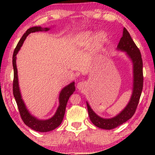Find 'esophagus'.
I'll use <instances>...</instances> for the list:
<instances>
[{"instance_id": "esophagus-1", "label": "esophagus", "mask_w": 155, "mask_h": 155, "mask_svg": "<svg viewBox=\"0 0 155 155\" xmlns=\"http://www.w3.org/2000/svg\"><path fill=\"white\" fill-rule=\"evenodd\" d=\"M77 89L79 90H82L85 87V83L84 82H79L77 83Z\"/></svg>"}]
</instances>
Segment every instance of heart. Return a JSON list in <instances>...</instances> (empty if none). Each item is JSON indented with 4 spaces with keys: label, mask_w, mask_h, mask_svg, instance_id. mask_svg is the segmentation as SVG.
<instances>
[{
    "label": "heart",
    "mask_w": 155,
    "mask_h": 155,
    "mask_svg": "<svg viewBox=\"0 0 155 155\" xmlns=\"http://www.w3.org/2000/svg\"><path fill=\"white\" fill-rule=\"evenodd\" d=\"M92 48L94 51H98L104 46L107 41V35L101 31L94 36V33L91 31H86L80 33L76 37V42L80 46H86L93 40Z\"/></svg>",
    "instance_id": "obj_1"
}]
</instances>
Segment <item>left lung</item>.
Returning <instances> with one entry per match:
<instances>
[{"label": "left lung", "instance_id": "obj_1", "mask_svg": "<svg viewBox=\"0 0 155 155\" xmlns=\"http://www.w3.org/2000/svg\"><path fill=\"white\" fill-rule=\"evenodd\" d=\"M117 50L125 52L133 64V91L130 101L122 111L111 118H103L97 115L86 101L90 119L93 124L100 128L111 130L122 124L130 119L137 109L143 89V62L139 48L131 38L129 33L123 28L122 37L117 46Z\"/></svg>", "mask_w": 155, "mask_h": 155}]
</instances>
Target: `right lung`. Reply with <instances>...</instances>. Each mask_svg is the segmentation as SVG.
Returning a JSON list of instances; mask_svg holds the SVG:
<instances>
[{
	"label": "right lung",
	"instance_id": "obj_1",
	"mask_svg": "<svg viewBox=\"0 0 155 155\" xmlns=\"http://www.w3.org/2000/svg\"><path fill=\"white\" fill-rule=\"evenodd\" d=\"M48 27L42 28L41 27H33L28 28L26 31L24 35H22V38L20 39L19 42L18 43L16 47L14 50V54H13V67H14V82H13V94L16 101L17 105L19 109L20 116L22 117L23 122L25 124L28 126V127L32 128L33 130L38 132L46 133L48 131H51L55 129L57 127L61 124L64 119L65 107L68 103L70 96L74 93L75 91L74 82L70 83L68 85L65 86L62 89L59 96V107L57 108L55 114L52 117L46 120H40L37 118L36 117L33 116L30 114L27 109L25 102L22 98V95L20 90L19 83H18V70L16 66V55L18 51H20L22 47L23 43L27 38V37L31 33L38 32V31H48L50 30Z\"/></svg>",
	"mask_w": 155,
	"mask_h": 155
}]
</instances>
